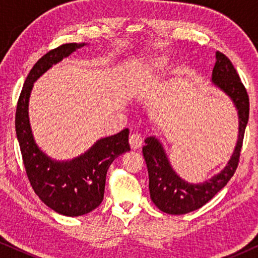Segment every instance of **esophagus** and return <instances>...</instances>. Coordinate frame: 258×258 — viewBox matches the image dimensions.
<instances>
[{"label":"esophagus","instance_id":"esophagus-1","mask_svg":"<svg viewBox=\"0 0 258 258\" xmlns=\"http://www.w3.org/2000/svg\"><path fill=\"white\" fill-rule=\"evenodd\" d=\"M142 137H141L139 134H133V135H130L129 137V144H130V148H132L133 150H136V149H140L141 147H142Z\"/></svg>","mask_w":258,"mask_h":258}]
</instances>
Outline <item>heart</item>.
Returning a JSON list of instances; mask_svg holds the SVG:
<instances>
[{"instance_id":"obj_1","label":"heart","mask_w":258,"mask_h":258,"mask_svg":"<svg viewBox=\"0 0 258 258\" xmlns=\"http://www.w3.org/2000/svg\"><path fill=\"white\" fill-rule=\"evenodd\" d=\"M169 68L168 58L163 55L155 54L142 57L133 64L132 80L137 84L156 80Z\"/></svg>"}]
</instances>
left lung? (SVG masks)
Segmentation results:
<instances>
[{"label":"left lung","mask_w":258,"mask_h":258,"mask_svg":"<svg viewBox=\"0 0 258 258\" xmlns=\"http://www.w3.org/2000/svg\"><path fill=\"white\" fill-rule=\"evenodd\" d=\"M215 56L216 63L210 81L216 89L230 98L237 110L238 134L236 146L220 172L203 182L190 183L172 168L161 140L156 136L147 137L142 153L149 174L150 199L163 213L184 215L200 209L227 185L237 168L243 136L249 119V97L230 59L220 51H216ZM150 125L154 128L153 123Z\"/></svg>","instance_id":"left-lung-1"}]
</instances>
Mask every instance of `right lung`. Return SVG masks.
<instances>
[{
  "instance_id": "1",
  "label": "right lung",
  "mask_w": 258,
  "mask_h": 258,
  "mask_svg": "<svg viewBox=\"0 0 258 258\" xmlns=\"http://www.w3.org/2000/svg\"><path fill=\"white\" fill-rule=\"evenodd\" d=\"M88 44H63L42 56L24 81L15 116L16 136L31 186L45 206L69 217L82 216L100 206L109 167L115 158L130 150L128 129L97 140L72 160L51 158L35 141L29 121V98L34 83L52 66Z\"/></svg>"
}]
</instances>
